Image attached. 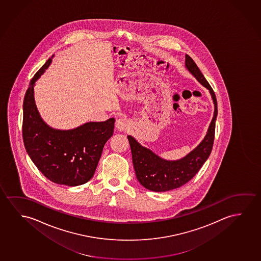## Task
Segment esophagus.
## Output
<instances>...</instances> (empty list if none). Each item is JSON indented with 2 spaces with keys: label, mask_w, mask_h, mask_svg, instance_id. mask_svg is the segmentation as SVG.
I'll list each match as a JSON object with an SVG mask.
<instances>
[{
  "label": "esophagus",
  "mask_w": 261,
  "mask_h": 261,
  "mask_svg": "<svg viewBox=\"0 0 261 261\" xmlns=\"http://www.w3.org/2000/svg\"><path fill=\"white\" fill-rule=\"evenodd\" d=\"M129 126H130L129 121L126 118H124V117L117 119V122H116V127L119 131H125V130L129 128Z\"/></svg>",
  "instance_id": "34e87169"
}]
</instances>
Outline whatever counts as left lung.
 <instances>
[{
    "label": "left lung",
    "instance_id": "1",
    "mask_svg": "<svg viewBox=\"0 0 261 261\" xmlns=\"http://www.w3.org/2000/svg\"><path fill=\"white\" fill-rule=\"evenodd\" d=\"M186 67L203 86L209 90L215 104L214 117L204 140L184 158L178 161H166L151 150L142 146L132 136H127L136 178L145 189L155 192H165L178 189L189 182L208 159L215 140L216 121L218 113L215 91L189 55H186Z\"/></svg>",
    "mask_w": 261,
    "mask_h": 261
}]
</instances>
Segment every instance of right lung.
Listing matches in <instances>:
<instances>
[{
	"mask_svg": "<svg viewBox=\"0 0 261 261\" xmlns=\"http://www.w3.org/2000/svg\"><path fill=\"white\" fill-rule=\"evenodd\" d=\"M51 62L49 58L36 72L24 97L23 142L28 154L45 178L60 185H83L94 175L103 147L113 136L115 118L89 122L71 130H57L46 125L35 104L34 85Z\"/></svg>",
	"mask_w": 261,
	"mask_h": 261,
	"instance_id": "1",
	"label": "right lung"
}]
</instances>
